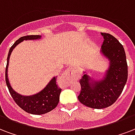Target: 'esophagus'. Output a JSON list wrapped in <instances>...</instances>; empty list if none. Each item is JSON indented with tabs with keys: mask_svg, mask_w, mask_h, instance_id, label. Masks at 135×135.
Returning <instances> with one entry per match:
<instances>
[{
	"mask_svg": "<svg viewBox=\"0 0 135 135\" xmlns=\"http://www.w3.org/2000/svg\"><path fill=\"white\" fill-rule=\"evenodd\" d=\"M74 74V69L72 67V66H70V67L68 68L67 69L64 71V73L61 76V78L63 79L64 81L69 82V81H70L73 79Z\"/></svg>",
	"mask_w": 135,
	"mask_h": 135,
	"instance_id": "1",
	"label": "esophagus"
}]
</instances>
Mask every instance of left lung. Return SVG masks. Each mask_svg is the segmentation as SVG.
Returning <instances> with one entry per match:
<instances>
[{"instance_id":"obj_1","label":"left lung","mask_w":135,"mask_h":135,"mask_svg":"<svg viewBox=\"0 0 135 135\" xmlns=\"http://www.w3.org/2000/svg\"><path fill=\"white\" fill-rule=\"evenodd\" d=\"M101 35L104 39L101 52L110 61L109 69L103 79L99 81H93L85 74L79 81L81 89L78 96L82 104L95 109L113 105L122 93L128 76L123 46L110 34L102 32Z\"/></svg>"}]
</instances>
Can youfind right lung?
Listing matches in <instances>:
<instances>
[{"label": "right lung", "instance_id": "add662e5", "mask_svg": "<svg viewBox=\"0 0 135 135\" xmlns=\"http://www.w3.org/2000/svg\"><path fill=\"white\" fill-rule=\"evenodd\" d=\"M40 38L41 35H27L17 40L9 50L6 68V81L10 95L17 105H18V106L20 107L27 113L33 115L45 114L52 110L57 106L59 101V95L61 89L59 88L56 85V77H54L51 79L47 86L40 93L30 96H24L15 92L10 86L8 78V67L11 52L19 43L22 42L23 40H38Z\"/></svg>", "mask_w": 135, "mask_h": 135}]
</instances>
